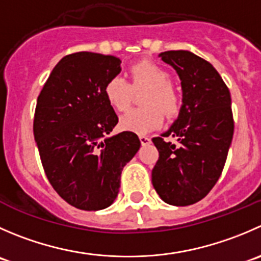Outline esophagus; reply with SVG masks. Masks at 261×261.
Instances as JSON below:
<instances>
[{"label": "esophagus", "instance_id": "obj_1", "mask_svg": "<svg viewBox=\"0 0 261 261\" xmlns=\"http://www.w3.org/2000/svg\"><path fill=\"white\" fill-rule=\"evenodd\" d=\"M139 139H140L141 145H146V144L150 143V138H148V136H145V135H140L139 136Z\"/></svg>", "mask_w": 261, "mask_h": 261}]
</instances>
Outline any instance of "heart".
<instances>
[{
    "mask_svg": "<svg viewBox=\"0 0 261 261\" xmlns=\"http://www.w3.org/2000/svg\"><path fill=\"white\" fill-rule=\"evenodd\" d=\"M131 84L122 76H113L106 83L105 97L108 105L118 112L130 106L134 89L148 88L143 97L144 107L133 108L120 118V127L135 134L155 130L166 116L177 115L181 106V95L171 83V75L151 61H140L130 67Z\"/></svg>",
    "mask_w": 261,
    "mask_h": 261,
    "instance_id": "obj_1",
    "label": "heart"
}]
</instances>
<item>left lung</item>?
<instances>
[{
    "mask_svg": "<svg viewBox=\"0 0 261 261\" xmlns=\"http://www.w3.org/2000/svg\"><path fill=\"white\" fill-rule=\"evenodd\" d=\"M159 56L181 79L182 106L169 130L153 138L159 158L151 182L162 200L186 206L205 198L223 171L234 128L231 94L204 58L189 50ZM163 136L176 137L179 144L166 142Z\"/></svg>",
    "mask_w": 261,
    "mask_h": 261,
    "instance_id": "left-lung-1",
    "label": "left lung"
}]
</instances>
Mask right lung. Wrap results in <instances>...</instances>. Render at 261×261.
I'll return each instance as SVG.
<instances>
[{
  "mask_svg": "<svg viewBox=\"0 0 261 261\" xmlns=\"http://www.w3.org/2000/svg\"><path fill=\"white\" fill-rule=\"evenodd\" d=\"M120 58L93 52L67 55L38 95L33 131L48 181L82 211L115 201L123 167L140 148L138 135L108 136L118 122L105 85L121 71Z\"/></svg>",
  "mask_w": 261,
  "mask_h": 261,
  "instance_id": "right-lung-1",
  "label": "right lung"
}]
</instances>
